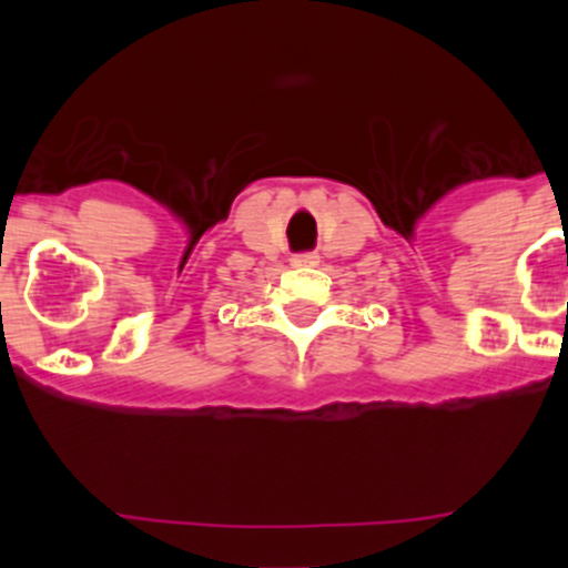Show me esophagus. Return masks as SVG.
Listing matches in <instances>:
<instances>
[{
	"mask_svg": "<svg viewBox=\"0 0 568 568\" xmlns=\"http://www.w3.org/2000/svg\"><path fill=\"white\" fill-rule=\"evenodd\" d=\"M291 263H294V266H318V255L316 252H307V255H296Z\"/></svg>",
	"mask_w": 568,
	"mask_h": 568,
	"instance_id": "obj_1",
	"label": "esophagus"
}]
</instances>
